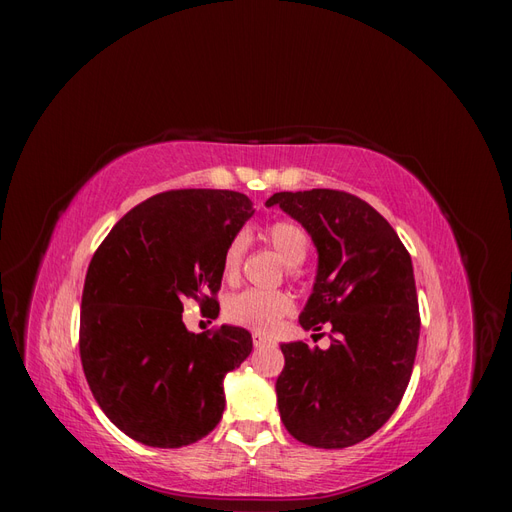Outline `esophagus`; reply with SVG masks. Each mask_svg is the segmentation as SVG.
Here are the masks:
<instances>
[{
    "instance_id": "obj_1",
    "label": "esophagus",
    "mask_w": 512,
    "mask_h": 512,
    "mask_svg": "<svg viewBox=\"0 0 512 512\" xmlns=\"http://www.w3.org/2000/svg\"><path fill=\"white\" fill-rule=\"evenodd\" d=\"M252 342H254L256 348H262V346H269L271 339H269L267 335H262V333H254V335H252Z\"/></svg>"
}]
</instances>
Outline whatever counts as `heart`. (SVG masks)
Returning a JSON list of instances; mask_svg holds the SVG:
<instances>
[{
  "mask_svg": "<svg viewBox=\"0 0 512 512\" xmlns=\"http://www.w3.org/2000/svg\"><path fill=\"white\" fill-rule=\"evenodd\" d=\"M265 237L269 245L275 250L288 267H297L305 260L309 250V237L303 226L290 220L273 222ZM247 250L245 235H237L232 239L222 256V275L226 282H235ZM292 299L286 292H265V290H243L239 294H232L224 303V316L228 322L239 324L256 333H269L277 327L284 316L292 312Z\"/></svg>",
  "mask_w": 512,
  "mask_h": 512,
  "instance_id": "1",
  "label": "heart"
}]
</instances>
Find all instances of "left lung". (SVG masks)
Here are the masks:
<instances>
[{
  "instance_id": "left-lung-1",
  "label": "left lung",
  "mask_w": 512,
  "mask_h": 512,
  "mask_svg": "<svg viewBox=\"0 0 512 512\" xmlns=\"http://www.w3.org/2000/svg\"><path fill=\"white\" fill-rule=\"evenodd\" d=\"M273 205L297 220L318 250L301 327L331 329L327 350L282 344L277 408L303 444H359L389 421L412 376L421 316L410 254L393 226L348 192H277L267 200Z\"/></svg>"
}]
</instances>
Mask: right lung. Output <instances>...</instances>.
Returning <instances> with one entry per match:
<instances>
[{
	"instance_id": "1",
	"label": "right lung",
	"mask_w": 512,
	"mask_h": 512,
	"mask_svg": "<svg viewBox=\"0 0 512 512\" xmlns=\"http://www.w3.org/2000/svg\"><path fill=\"white\" fill-rule=\"evenodd\" d=\"M252 215L239 192H162L123 215L91 258L81 363L98 406L132 440L179 448L220 423L224 376L250 356L252 335L228 324L190 333L181 312L194 299L218 316L224 250Z\"/></svg>"
}]
</instances>
